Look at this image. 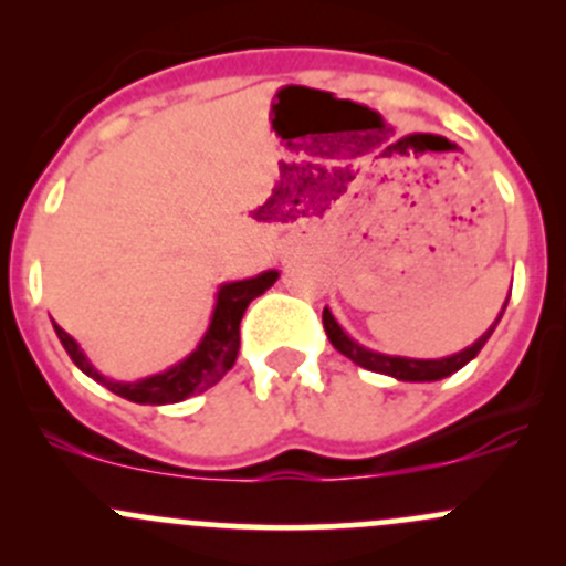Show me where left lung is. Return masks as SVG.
<instances>
[{
    "mask_svg": "<svg viewBox=\"0 0 566 566\" xmlns=\"http://www.w3.org/2000/svg\"><path fill=\"white\" fill-rule=\"evenodd\" d=\"M290 202H298V199L290 197ZM504 310H506V304H504ZM504 310H501V315H504ZM501 315L495 317V323L490 325V328L484 331V334L479 336L473 345L462 347L460 353H452V356H447V358H408V356H389V353L369 350V347L358 345L353 336L345 334V328L336 323L334 315L328 312V306L323 310V325H325V334H328L331 345H334L342 356L350 358L353 364H358V367L369 369V373L389 375V378L405 380V384H430V380L449 378V375H454L458 369L465 367L468 361H473V358H476V353L484 347V342H488L490 334L495 331V325H499Z\"/></svg>",
    "mask_w": 566,
    "mask_h": 566,
    "instance_id": "1",
    "label": "left lung"
}]
</instances>
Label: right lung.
<instances>
[{
    "mask_svg": "<svg viewBox=\"0 0 566 566\" xmlns=\"http://www.w3.org/2000/svg\"><path fill=\"white\" fill-rule=\"evenodd\" d=\"M279 279V271H265L260 276L241 279V282H227L221 284L219 293H216V306L213 315H210V325L205 331V336L199 339V345L188 353L182 361L172 364L169 369L156 375H147L139 380H114L106 378L104 373L93 367V361L87 358V353L78 347V342L67 334L65 328L54 323L56 336H60L62 347L67 350V356L73 358L78 369H82L87 378L98 380L101 386H106L108 391H114L117 397L130 399V402L139 405H172L182 402V399L193 397V394L208 391L210 386L219 384L227 373L232 369L238 358V347H241V319L243 312L256 295L265 293L268 287H273V282Z\"/></svg>",
    "mask_w": 566,
    "mask_h": 566,
    "instance_id": "add662e5",
    "label": "right lung"
}]
</instances>
